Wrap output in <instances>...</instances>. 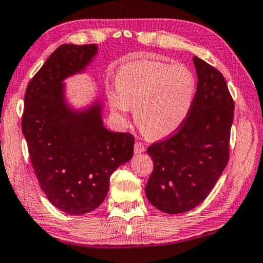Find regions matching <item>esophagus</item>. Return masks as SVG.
<instances>
[{"mask_svg":"<svg viewBox=\"0 0 263 263\" xmlns=\"http://www.w3.org/2000/svg\"><path fill=\"white\" fill-rule=\"evenodd\" d=\"M145 150H146V147H145V145L143 143L137 142L135 144V154H143Z\"/></svg>","mask_w":263,"mask_h":263,"instance_id":"34e87169","label":"esophagus"}]
</instances>
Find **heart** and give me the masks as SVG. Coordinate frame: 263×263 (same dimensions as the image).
Here are the masks:
<instances>
[{
    "mask_svg": "<svg viewBox=\"0 0 263 263\" xmlns=\"http://www.w3.org/2000/svg\"><path fill=\"white\" fill-rule=\"evenodd\" d=\"M116 88L108 89L109 106L125 120L135 109V119L144 135L163 138L177 131L193 106L196 79L183 65L138 59L121 65Z\"/></svg>",
    "mask_w": 263,
    "mask_h": 263,
    "instance_id": "obj_1",
    "label": "heart"
}]
</instances>
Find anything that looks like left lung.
Instances as JSON below:
<instances>
[{"label":"left lung","instance_id":"1","mask_svg":"<svg viewBox=\"0 0 263 263\" xmlns=\"http://www.w3.org/2000/svg\"><path fill=\"white\" fill-rule=\"evenodd\" d=\"M197 73L193 106L176 135L152 144L148 202L166 214L186 213L204 201L229 159L234 100L219 70L194 57Z\"/></svg>","mask_w":263,"mask_h":263}]
</instances>
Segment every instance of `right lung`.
Instances as JSON below:
<instances>
[{"mask_svg": "<svg viewBox=\"0 0 263 263\" xmlns=\"http://www.w3.org/2000/svg\"><path fill=\"white\" fill-rule=\"evenodd\" d=\"M98 46L61 45L27 86L22 132L41 190L68 215H82L106 197L109 177L133 156L135 138L104 126L100 99L74 108L65 80L82 73Z\"/></svg>", "mask_w": 263, "mask_h": 263, "instance_id": "1", "label": "right lung"}]
</instances>
